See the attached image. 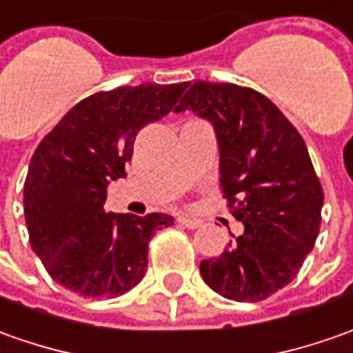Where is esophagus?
<instances>
[{"label":"esophagus","instance_id":"1","mask_svg":"<svg viewBox=\"0 0 353 353\" xmlns=\"http://www.w3.org/2000/svg\"><path fill=\"white\" fill-rule=\"evenodd\" d=\"M179 223H181L182 227H186V229H198V227L202 225V221L200 219H192V217H179Z\"/></svg>","mask_w":353,"mask_h":353}]
</instances>
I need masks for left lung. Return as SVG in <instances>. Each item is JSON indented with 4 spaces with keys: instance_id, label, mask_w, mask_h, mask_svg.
<instances>
[{
    "instance_id": "1",
    "label": "left lung",
    "mask_w": 353,
    "mask_h": 353,
    "mask_svg": "<svg viewBox=\"0 0 353 353\" xmlns=\"http://www.w3.org/2000/svg\"><path fill=\"white\" fill-rule=\"evenodd\" d=\"M182 110L212 122L223 198L245 225L200 274L227 299L262 301L297 276L319 235L325 194L307 145L268 97L235 83L194 81Z\"/></svg>"
}]
</instances>
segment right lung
Wrapping results in <instances>:
<instances>
[{"label": "right lung", "instance_id": "right-lung-1", "mask_svg": "<svg viewBox=\"0 0 353 353\" xmlns=\"http://www.w3.org/2000/svg\"><path fill=\"white\" fill-rule=\"evenodd\" d=\"M188 83L118 87L79 101L34 149L23 188L30 247L52 280L81 297H118L148 270V245L171 215L106 214L139 130L171 112Z\"/></svg>", "mask_w": 353, "mask_h": 353}]
</instances>
